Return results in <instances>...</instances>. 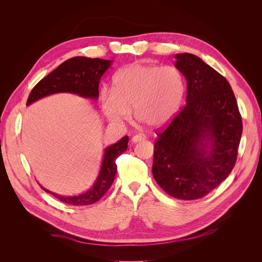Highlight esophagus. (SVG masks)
Here are the masks:
<instances>
[{
	"instance_id": "34e87169",
	"label": "esophagus",
	"mask_w": 262,
	"mask_h": 262,
	"mask_svg": "<svg viewBox=\"0 0 262 262\" xmlns=\"http://www.w3.org/2000/svg\"><path fill=\"white\" fill-rule=\"evenodd\" d=\"M144 139H145V137H144V136H141V134H136V136H133V137H132L131 141L133 142V143H138V142H140V141H143Z\"/></svg>"
}]
</instances>
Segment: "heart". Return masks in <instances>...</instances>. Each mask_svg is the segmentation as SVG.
Segmentation results:
<instances>
[{"label": "heart", "instance_id": "obj_1", "mask_svg": "<svg viewBox=\"0 0 262 262\" xmlns=\"http://www.w3.org/2000/svg\"><path fill=\"white\" fill-rule=\"evenodd\" d=\"M185 94V78L176 67L134 63L118 71L112 93L101 94L100 107L110 122H126L133 109L140 123L161 129L176 117Z\"/></svg>", "mask_w": 262, "mask_h": 262}]
</instances>
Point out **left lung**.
<instances>
[{"instance_id":"8db88e82","label":"left lung","mask_w":262,"mask_h":262,"mask_svg":"<svg viewBox=\"0 0 262 262\" xmlns=\"http://www.w3.org/2000/svg\"><path fill=\"white\" fill-rule=\"evenodd\" d=\"M175 59L187 82V105L157 136L152 172L169 195L194 200L231 173L243 123L224 76L194 54L177 53Z\"/></svg>"}]
</instances>
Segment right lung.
I'll return each instance as SVG.
<instances>
[{
  "mask_svg": "<svg viewBox=\"0 0 262 262\" xmlns=\"http://www.w3.org/2000/svg\"><path fill=\"white\" fill-rule=\"evenodd\" d=\"M112 64V60L99 58L74 57L69 59L61 63L34 87L30 92L26 106L43 97L60 93L74 94L83 98L97 100L99 96V81ZM128 141L129 137H123L117 143L105 148L98 176L93 186L86 191L76 195H61L43 187L41 188L60 201L71 205H89L97 202L112 187L117 173L116 160L128 148Z\"/></svg>",
  "mask_w": 262,
  "mask_h": 262,
  "instance_id": "right-lung-1",
  "label": "right lung"
}]
</instances>
